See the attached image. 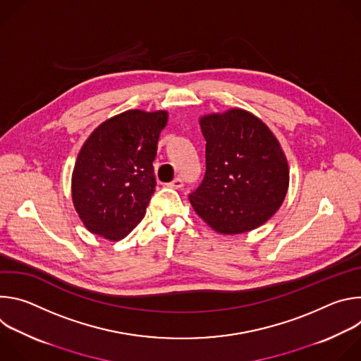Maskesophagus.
Instances as JSON below:
<instances>
[{"label": "esophagus", "instance_id": "1", "mask_svg": "<svg viewBox=\"0 0 361 361\" xmlns=\"http://www.w3.org/2000/svg\"><path fill=\"white\" fill-rule=\"evenodd\" d=\"M167 185L171 187V188H181V187L184 185V181H183V178L177 177V178H174L171 183H169Z\"/></svg>", "mask_w": 361, "mask_h": 361}]
</instances>
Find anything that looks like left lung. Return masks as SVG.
<instances>
[{
  "mask_svg": "<svg viewBox=\"0 0 361 361\" xmlns=\"http://www.w3.org/2000/svg\"><path fill=\"white\" fill-rule=\"evenodd\" d=\"M205 174L188 198L194 212L221 234L264 224L288 190V164L270 128L251 113L231 109L200 118Z\"/></svg>",
  "mask_w": 361,
  "mask_h": 361,
  "instance_id": "1",
  "label": "left lung"
}]
</instances>
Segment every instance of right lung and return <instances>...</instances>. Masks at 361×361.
<instances>
[{
  "label": "right lung",
  "mask_w": 361,
  "mask_h": 361,
  "mask_svg": "<svg viewBox=\"0 0 361 361\" xmlns=\"http://www.w3.org/2000/svg\"><path fill=\"white\" fill-rule=\"evenodd\" d=\"M167 120V111L128 110L87 138L74 166L71 192L88 231L117 241L142 220L157 184L152 161Z\"/></svg>",
  "instance_id": "obj_1"
}]
</instances>
